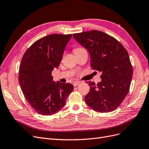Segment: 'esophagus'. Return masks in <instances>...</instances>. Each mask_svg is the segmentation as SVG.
<instances>
[{"instance_id": "34e87169", "label": "esophagus", "mask_w": 149, "mask_h": 149, "mask_svg": "<svg viewBox=\"0 0 149 149\" xmlns=\"http://www.w3.org/2000/svg\"><path fill=\"white\" fill-rule=\"evenodd\" d=\"M80 81H75V82H74L73 83V86H77V85H78L79 84H80Z\"/></svg>"}]
</instances>
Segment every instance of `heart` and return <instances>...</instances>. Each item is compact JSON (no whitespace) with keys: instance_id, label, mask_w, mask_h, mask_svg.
I'll list each match as a JSON object with an SVG mask.
<instances>
[{"instance_id":"1","label":"heart","mask_w":149,"mask_h":149,"mask_svg":"<svg viewBox=\"0 0 149 149\" xmlns=\"http://www.w3.org/2000/svg\"><path fill=\"white\" fill-rule=\"evenodd\" d=\"M83 49H84L83 48H80V47H79V48H74V49H73V52H74V54H75V53H78V52H80V51L83 50Z\"/></svg>"}]
</instances>
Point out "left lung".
I'll return each instance as SVG.
<instances>
[{"mask_svg": "<svg viewBox=\"0 0 149 149\" xmlns=\"http://www.w3.org/2000/svg\"><path fill=\"white\" fill-rule=\"evenodd\" d=\"M73 38L88 49L93 70L102 73L101 81H89V92L84 100L87 105L99 112L116 109L129 91L132 66L129 54L116 38L94 30L73 34Z\"/></svg>", "mask_w": 149, "mask_h": 149, "instance_id": "obj_1", "label": "left lung"}]
</instances>
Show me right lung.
<instances>
[{"instance_id":"right-lung-1","label":"right lung","mask_w":149,"mask_h":149,"mask_svg":"<svg viewBox=\"0 0 149 149\" xmlns=\"http://www.w3.org/2000/svg\"><path fill=\"white\" fill-rule=\"evenodd\" d=\"M71 35L51 34L26 49L19 67V81L26 101L38 114H55L73 91L69 83H55L52 72L58 68Z\"/></svg>"}]
</instances>
